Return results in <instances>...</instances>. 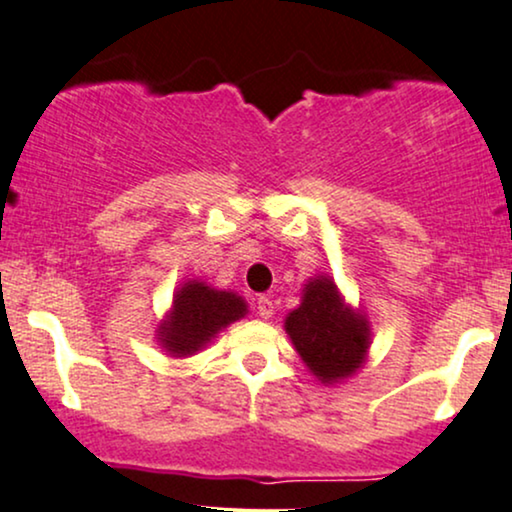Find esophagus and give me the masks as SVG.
<instances>
[{
    "label": "esophagus",
    "instance_id": "1",
    "mask_svg": "<svg viewBox=\"0 0 512 512\" xmlns=\"http://www.w3.org/2000/svg\"><path fill=\"white\" fill-rule=\"evenodd\" d=\"M256 313H258V317H261V320H270L272 315H275V305H272V301L268 296H261L256 301Z\"/></svg>",
    "mask_w": 512,
    "mask_h": 512
}]
</instances>
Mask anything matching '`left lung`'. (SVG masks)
Masks as SVG:
<instances>
[{"label":"left lung","mask_w":512,"mask_h":512,"mask_svg":"<svg viewBox=\"0 0 512 512\" xmlns=\"http://www.w3.org/2000/svg\"><path fill=\"white\" fill-rule=\"evenodd\" d=\"M284 331L310 374L324 386L353 378L369 357V317L345 301L329 275H315L303 284L301 305L287 315Z\"/></svg>","instance_id":"8db88e82"}]
</instances>
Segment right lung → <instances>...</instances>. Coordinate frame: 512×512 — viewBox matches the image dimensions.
Listing matches in <instances>:
<instances>
[{
	"instance_id": "right-lung-1",
	"label": "right lung",
	"mask_w": 512,
	"mask_h": 512,
	"mask_svg": "<svg viewBox=\"0 0 512 512\" xmlns=\"http://www.w3.org/2000/svg\"><path fill=\"white\" fill-rule=\"evenodd\" d=\"M247 313V301L235 291L188 280L176 289L171 308L157 324L155 338L169 357L185 360L207 348L228 324Z\"/></svg>"
}]
</instances>
